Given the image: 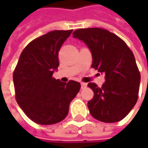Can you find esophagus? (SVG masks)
<instances>
[{
    "instance_id": "obj_1",
    "label": "esophagus",
    "mask_w": 148,
    "mask_h": 148,
    "mask_svg": "<svg viewBox=\"0 0 148 148\" xmlns=\"http://www.w3.org/2000/svg\"><path fill=\"white\" fill-rule=\"evenodd\" d=\"M80 85H81V89H85L87 86V84L86 83H84V82H82Z\"/></svg>"
}]
</instances>
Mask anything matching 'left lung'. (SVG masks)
<instances>
[{
  "label": "left lung",
  "instance_id": "1",
  "mask_svg": "<svg viewBox=\"0 0 148 148\" xmlns=\"http://www.w3.org/2000/svg\"><path fill=\"white\" fill-rule=\"evenodd\" d=\"M73 37L82 40L92 52V68L104 74L101 87L90 82L93 98L87 105L91 115L103 123L123 120L137 102L140 74L133 52L116 34L102 28H83Z\"/></svg>",
  "mask_w": 148,
  "mask_h": 148
}]
</instances>
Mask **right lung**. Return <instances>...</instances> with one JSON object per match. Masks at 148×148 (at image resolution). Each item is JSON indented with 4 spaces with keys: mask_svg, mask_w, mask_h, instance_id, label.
Instances as JSON below:
<instances>
[{
    "mask_svg": "<svg viewBox=\"0 0 148 148\" xmlns=\"http://www.w3.org/2000/svg\"><path fill=\"white\" fill-rule=\"evenodd\" d=\"M72 32L52 31L32 40L23 49L15 67L16 101L38 124L50 125L62 121L80 89L77 81L63 83L53 77L59 66V50Z\"/></svg>",
    "mask_w": 148,
    "mask_h": 148,
    "instance_id": "add662e5",
    "label": "right lung"
}]
</instances>
